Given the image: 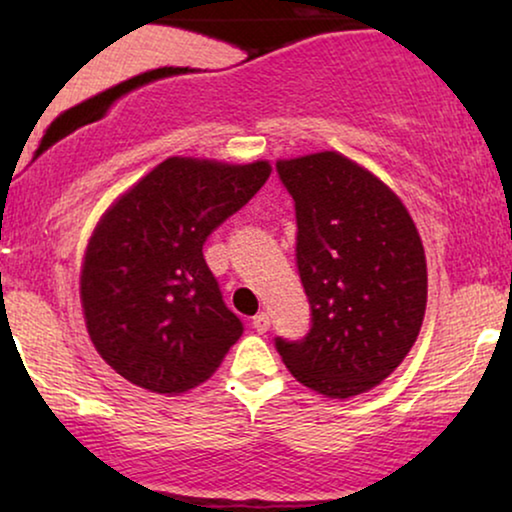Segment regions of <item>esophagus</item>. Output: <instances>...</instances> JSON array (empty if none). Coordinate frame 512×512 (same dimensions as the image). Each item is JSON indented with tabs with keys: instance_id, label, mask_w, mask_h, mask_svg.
<instances>
[{
	"instance_id": "obj_1",
	"label": "esophagus",
	"mask_w": 512,
	"mask_h": 512,
	"mask_svg": "<svg viewBox=\"0 0 512 512\" xmlns=\"http://www.w3.org/2000/svg\"><path fill=\"white\" fill-rule=\"evenodd\" d=\"M251 326H254V331L256 333H265L270 328V317L265 312H261V314H256L254 319H251Z\"/></svg>"
}]
</instances>
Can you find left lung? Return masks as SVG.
I'll use <instances>...</instances> for the list:
<instances>
[{
	"instance_id": "8db88e82",
	"label": "left lung",
	"mask_w": 512,
	"mask_h": 512,
	"mask_svg": "<svg viewBox=\"0 0 512 512\" xmlns=\"http://www.w3.org/2000/svg\"><path fill=\"white\" fill-rule=\"evenodd\" d=\"M277 172L296 205L312 324L303 340L275 338V347L305 387L363 394L401 366L422 328V240L398 195L342 153L279 160Z\"/></svg>"
}]
</instances>
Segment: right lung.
Masks as SVG:
<instances>
[{
  "label": "right lung",
  "mask_w": 512,
  "mask_h": 512,
  "mask_svg": "<svg viewBox=\"0 0 512 512\" xmlns=\"http://www.w3.org/2000/svg\"><path fill=\"white\" fill-rule=\"evenodd\" d=\"M270 163L167 158L107 209L81 270V305L104 361L137 387L184 394L242 335L202 244L242 209Z\"/></svg>",
  "instance_id": "obj_1"
}]
</instances>
